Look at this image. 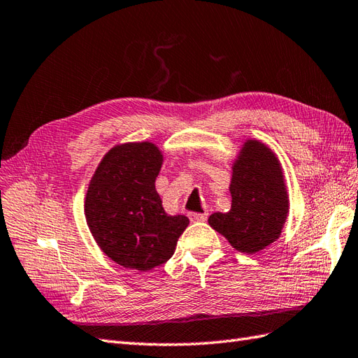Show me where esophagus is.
<instances>
[{"instance_id":"34e87169","label":"esophagus","mask_w":358,"mask_h":358,"mask_svg":"<svg viewBox=\"0 0 358 358\" xmlns=\"http://www.w3.org/2000/svg\"><path fill=\"white\" fill-rule=\"evenodd\" d=\"M208 219V213H191L189 220L191 222H205Z\"/></svg>"}]
</instances>
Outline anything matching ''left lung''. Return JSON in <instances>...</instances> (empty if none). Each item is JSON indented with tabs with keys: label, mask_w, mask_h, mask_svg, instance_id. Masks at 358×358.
<instances>
[{
	"label": "left lung",
	"mask_w": 358,
	"mask_h": 358,
	"mask_svg": "<svg viewBox=\"0 0 358 358\" xmlns=\"http://www.w3.org/2000/svg\"><path fill=\"white\" fill-rule=\"evenodd\" d=\"M228 213H214L208 223L245 254H257L272 245L289 215V194L281 162L270 147L246 139L232 164Z\"/></svg>",
	"instance_id": "left-lung-1"
}]
</instances>
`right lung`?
<instances>
[{
    "instance_id": "1",
    "label": "right lung",
    "mask_w": 358,
    "mask_h": 358,
    "mask_svg": "<svg viewBox=\"0 0 358 358\" xmlns=\"http://www.w3.org/2000/svg\"><path fill=\"white\" fill-rule=\"evenodd\" d=\"M164 156L156 144H118L103 156L85 199L94 240L117 264L147 272L171 258L187 229L185 215H169L155 182Z\"/></svg>"
}]
</instances>
